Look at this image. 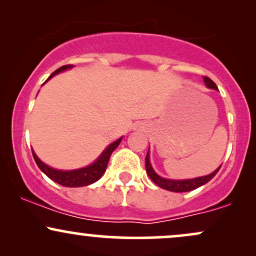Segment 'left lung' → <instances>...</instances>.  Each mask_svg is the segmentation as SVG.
Here are the masks:
<instances>
[{
  "mask_svg": "<svg viewBox=\"0 0 256 256\" xmlns=\"http://www.w3.org/2000/svg\"><path fill=\"white\" fill-rule=\"evenodd\" d=\"M204 82L206 86L210 88V89L218 90V88H216V83H214L212 79H210L208 77H204ZM220 167L222 166H219L216 171L212 172L208 176H202V177L192 178V179H179V180H177V179H167V178L160 177V176L152 170V167L150 165V160H149V150L146 156V173H148L149 178H150L152 180L156 185H158L160 188L173 192H192V190L198 189V188L202 186V185H204L206 183H208V182H210V179L218 173Z\"/></svg>",
  "mask_w": 256,
  "mask_h": 256,
  "instance_id": "1",
  "label": "left lung"
}]
</instances>
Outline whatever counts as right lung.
I'll use <instances>...</instances> for the list:
<instances>
[{
    "label": "right lung",
    "instance_id": "right-lung-1",
    "mask_svg": "<svg viewBox=\"0 0 256 256\" xmlns=\"http://www.w3.org/2000/svg\"><path fill=\"white\" fill-rule=\"evenodd\" d=\"M72 67L73 64H66V66L60 67L56 71L52 73L50 77L48 78V80L52 77H54L55 74H58V73L66 71V70L72 68ZM122 140V137L116 140V142L110 143V144L102 152V154L98 158V160L94 161L91 165L82 167V168L78 170H70V171H62V170H56L48 166L46 164H44L42 160L38 158L36 152L34 150H32V155H34V161H36L37 166L40 167V171H42L46 176H48V177L50 178L52 180H54L55 183L67 188L86 186V185H90L95 183V182H98V179L104 176L106 168H107L108 161H110L112 152L116 150V148L120 144Z\"/></svg>",
    "mask_w": 256,
    "mask_h": 256
}]
</instances>
